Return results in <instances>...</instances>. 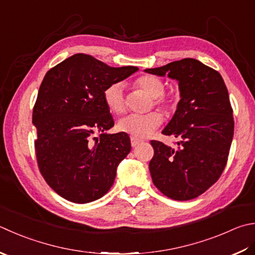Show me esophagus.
<instances>
[{"label":"esophagus","mask_w":255,"mask_h":255,"mask_svg":"<svg viewBox=\"0 0 255 255\" xmlns=\"http://www.w3.org/2000/svg\"><path fill=\"white\" fill-rule=\"evenodd\" d=\"M141 143V140H138V138H135V137H131V145L133 147H135L136 145H138V144Z\"/></svg>","instance_id":"obj_1"}]
</instances>
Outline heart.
<instances>
[{"mask_svg": "<svg viewBox=\"0 0 255 255\" xmlns=\"http://www.w3.org/2000/svg\"><path fill=\"white\" fill-rule=\"evenodd\" d=\"M136 88L141 89L153 98V102L161 107L166 112L172 111L177 104V95L164 92L165 85L162 79L156 75L145 74L135 80ZM103 99L110 111L115 114H122L126 111L123 84L114 82L104 90ZM163 122L162 114L158 111H152L147 114H131L121 119L118 123L120 131L126 132L135 138H144L161 126Z\"/></svg>", "mask_w": 255, "mask_h": 255, "instance_id": "obj_1", "label": "heart"}]
</instances>
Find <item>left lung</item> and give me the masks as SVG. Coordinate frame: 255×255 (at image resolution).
Segmentation results:
<instances>
[{
    "mask_svg": "<svg viewBox=\"0 0 255 255\" xmlns=\"http://www.w3.org/2000/svg\"><path fill=\"white\" fill-rule=\"evenodd\" d=\"M146 73L179 82L181 100L162 133L180 138L174 150L151 141L148 169L154 185L167 198L187 201L210 189L222 174L231 147L234 120L229 92L218 71L195 59L174 61Z\"/></svg>",
    "mask_w": 255,
    "mask_h": 255,
    "instance_id": "obj_1",
    "label": "left lung"
}]
</instances>
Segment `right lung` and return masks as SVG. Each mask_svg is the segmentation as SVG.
Instances as JSON below:
<instances>
[{
	"mask_svg": "<svg viewBox=\"0 0 255 255\" xmlns=\"http://www.w3.org/2000/svg\"><path fill=\"white\" fill-rule=\"evenodd\" d=\"M137 70L79 53L46 72L33 108L34 146L42 176L62 198L84 204L111 189L131 141L124 132L105 133L114 121L103 93Z\"/></svg>",
	"mask_w": 255,
	"mask_h": 255,
	"instance_id": "add662e5",
	"label": "right lung"
}]
</instances>
